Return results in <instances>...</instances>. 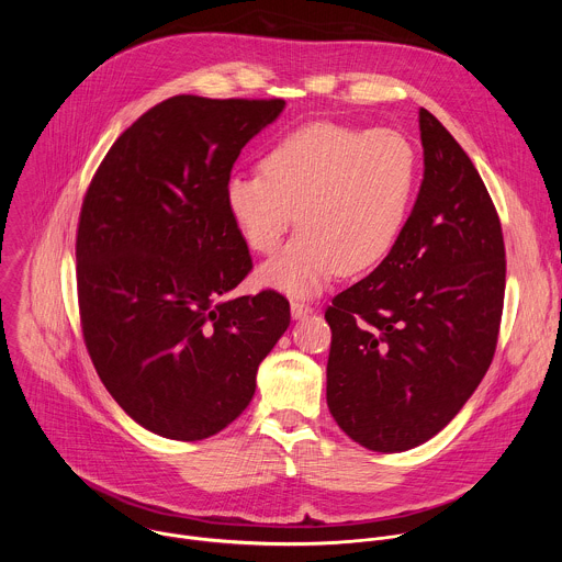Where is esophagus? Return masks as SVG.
I'll return each mask as SVG.
<instances>
[{"label": "esophagus", "mask_w": 562, "mask_h": 562, "mask_svg": "<svg viewBox=\"0 0 562 562\" xmlns=\"http://www.w3.org/2000/svg\"><path fill=\"white\" fill-rule=\"evenodd\" d=\"M313 313V306H308V304H304V302H291V315H293V319H302V317H306V315H311Z\"/></svg>", "instance_id": "obj_1"}]
</instances>
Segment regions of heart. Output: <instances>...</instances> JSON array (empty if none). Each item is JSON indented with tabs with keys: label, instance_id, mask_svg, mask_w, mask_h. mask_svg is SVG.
I'll use <instances>...</instances> for the list:
<instances>
[{
	"label": "heart",
	"instance_id": "1",
	"mask_svg": "<svg viewBox=\"0 0 562 562\" xmlns=\"http://www.w3.org/2000/svg\"><path fill=\"white\" fill-rule=\"evenodd\" d=\"M418 153L397 131L311 122L278 137L262 171L231 173L226 209L256 254H273L297 213V235L258 271L293 297L323 291L342 269L380 265L405 226Z\"/></svg>",
	"mask_w": 562,
	"mask_h": 562
}]
</instances>
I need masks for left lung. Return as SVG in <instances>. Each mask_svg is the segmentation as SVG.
I'll use <instances>...</instances> for the list:
<instances>
[{
  "label": "left lung",
  "instance_id": "1",
  "mask_svg": "<svg viewBox=\"0 0 562 562\" xmlns=\"http://www.w3.org/2000/svg\"><path fill=\"white\" fill-rule=\"evenodd\" d=\"M420 139L423 184L393 249L325 313L329 412L382 453L453 420L494 360L505 300L503 228L485 182L427 109Z\"/></svg>",
  "mask_w": 562,
  "mask_h": 562
}]
</instances>
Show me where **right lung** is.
I'll return each mask as SVG.
<instances>
[{
    "label": "right lung",
    "instance_id": "right-lung-1",
    "mask_svg": "<svg viewBox=\"0 0 562 562\" xmlns=\"http://www.w3.org/2000/svg\"><path fill=\"white\" fill-rule=\"evenodd\" d=\"M282 109L169 98L115 139L87 191L75 243L85 342L115 403L162 438L231 425L291 323L276 291L226 297L254 262L224 184Z\"/></svg>",
    "mask_w": 562,
    "mask_h": 562
}]
</instances>
